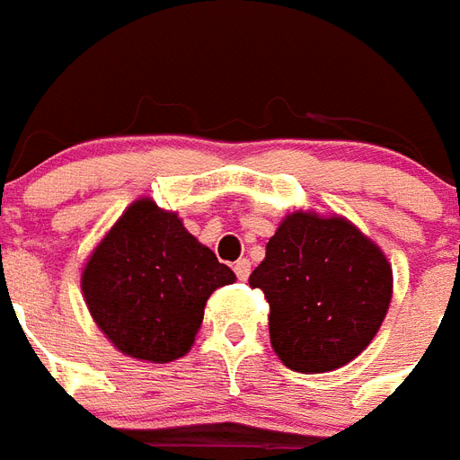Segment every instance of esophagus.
<instances>
[{
    "mask_svg": "<svg viewBox=\"0 0 460 460\" xmlns=\"http://www.w3.org/2000/svg\"><path fill=\"white\" fill-rule=\"evenodd\" d=\"M233 270L237 275V280H247L249 273H252V263H249V259H240L233 266Z\"/></svg>",
    "mask_w": 460,
    "mask_h": 460,
    "instance_id": "1",
    "label": "esophagus"
}]
</instances>
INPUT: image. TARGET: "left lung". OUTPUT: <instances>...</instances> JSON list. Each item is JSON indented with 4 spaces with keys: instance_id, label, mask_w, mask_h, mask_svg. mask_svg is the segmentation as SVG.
I'll return each mask as SVG.
<instances>
[{
    "instance_id": "obj_1",
    "label": "left lung",
    "mask_w": 460,
    "mask_h": 460,
    "mask_svg": "<svg viewBox=\"0 0 460 460\" xmlns=\"http://www.w3.org/2000/svg\"><path fill=\"white\" fill-rule=\"evenodd\" d=\"M263 289L270 344L296 373H328L361 354L392 299L385 253L344 218L292 213L249 275Z\"/></svg>"
}]
</instances>
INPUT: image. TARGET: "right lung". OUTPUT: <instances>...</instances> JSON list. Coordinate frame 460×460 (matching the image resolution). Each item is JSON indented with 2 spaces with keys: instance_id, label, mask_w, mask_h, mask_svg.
<instances>
[{
  "instance_id": "obj_1",
  "label": "right lung",
  "mask_w": 460,
  "mask_h": 460,
  "mask_svg": "<svg viewBox=\"0 0 460 460\" xmlns=\"http://www.w3.org/2000/svg\"><path fill=\"white\" fill-rule=\"evenodd\" d=\"M234 282L175 213L139 199L109 230L83 270L92 318L123 354L168 363L199 332L213 289Z\"/></svg>"
}]
</instances>
